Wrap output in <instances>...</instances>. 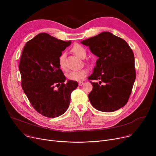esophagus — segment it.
<instances>
[{
    "mask_svg": "<svg viewBox=\"0 0 156 156\" xmlns=\"http://www.w3.org/2000/svg\"><path fill=\"white\" fill-rule=\"evenodd\" d=\"M78 84H79L80 86H81V85H82L83 84V81H79Z\"/></svg>",
    "mask_w": 156,
    "mask_h": 156,
    "instance_id": "34e87169",
    "label": "esophagus"
}]
</instances>
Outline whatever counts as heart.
I'll return each mask as SVG.
<instances>
[{"label":"heart","instance_id":"1","mask_svg":"<svg viewBox=\"0 0 156 156\" xmlns=\"http://www.w3.org/2000/svg\"><path fill=\"white\" fill-rule=\"evenodd\" d=\"M73 52L80 58H85L87 55V50L85 48L80 44H75L72 48ZM64 54L61 55L59 58V66L61 69H66V66L65 64ZM88 74V71L86 69H81L78 70H73L69 72L67 77L70 80L74 81H81Z\"/></svg>","mask_w":156,"mask_h":156}]
</instances>
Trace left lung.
I'll list each match as a JSON object with an SVG mask.
<instances>
[{"label":"left lung","mask_w":156,"mask_h":156,"mask_svg":"<svg viewBox=\"0 0 156 156\" xmlns=\"http://www.w3.org/2000/svg\"><path fill=\"white\" fill-rule=\"evenodd\" d=\"M99 59L88 79L93 86L88 98L93 107L102 112H113L128 102L136 78L133 52L126 41L104 31L83 40Z\"/></svg>","instance_id":"left-lung-1"}]
</instances>
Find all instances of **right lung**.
Wrapping results in <instances>:
<instances>
[{
	"label": "right lung",
	"instance_id": "1",
	"mask_svg": "<svg viewBox=\"0 0 156 156\" xmlns=\"http://www.w3.org/2000/svg\"><path fill=\"white\" fill-rule=\"evenodd\" d=\"M70 41L41 33L24 46L19 69L21 87L34 108L47 118L58 117L68 109L78 82L69 80L59 66V58ZM57 86L58 89H56Z\"/></svg>",
	"mask_w": 156,
	"mask_h": 156
}]
</instances>
